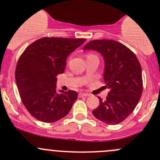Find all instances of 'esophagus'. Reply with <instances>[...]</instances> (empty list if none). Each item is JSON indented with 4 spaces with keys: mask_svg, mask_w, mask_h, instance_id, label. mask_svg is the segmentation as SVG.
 Instances as JSON below:
<instances>
[{
    "mask_svg": "<svg viewBox=\"0 0 160 160\" xmlns=\"http://www.w3.org/2000/svg\"><path fill=\"white\" fill-rule=\"evenodd\" d=\"M89 96V94L86 93V92H80V93H79V97H83V96L87 97V96Z\"/></svg>",
    "mask_w": 160,
    "mask_h": 160,
    "instance_id": "1",
    "label": "esophagus"
}]
</instances>
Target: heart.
Segmentation results:
<instances>
[{
    "label": "heart",
    "instance_id": "heart-1",
    "mask_svg": "<svg viewBox=\"0 0 160 160\" xmlns=\"http://www.w3.org/2000/svg\"><path fill=\"white\" fill-rule=\"evenodd\" d=\"M90 55H92V54H87V57H88V56H90Z\"/></svg>",
    "mask_w": 160,
    "mask_h": 160
}]
</instances>
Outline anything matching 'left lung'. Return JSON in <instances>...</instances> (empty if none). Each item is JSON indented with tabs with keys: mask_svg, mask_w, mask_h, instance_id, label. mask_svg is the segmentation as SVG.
<instances>
[{
	"mask_svg": "<svg viewBox=\"0 0 160 160\" xmlns=\"http://www.w3.org/2000/svg\"><path fill=\"white\" fill-rule=\"evenodd\" d=\"M83 49L100 52L105 60L103 79L110 89L106 99L100 97L92 115L108 124H118L134 112L143 92L142 69L134 52L123 44L111 39H96Z\"/></svg>",
	"mask_w": 160,
	"mask_h": 160,
	"instance_id": "left-lung-1",
	"label": "left lung"
}]
</instances>
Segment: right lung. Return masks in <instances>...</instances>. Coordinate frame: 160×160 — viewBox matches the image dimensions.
<instances>
[{"instance_id": "right-lung-1", "label": "right lung", "mask_w": 160, "mask_h": 160, "mask_svg": "<svg viewBox=\"0 0 160 160\" xmlns=\"http://www.w3.org/2000/svg\"><path fill=\"white\" fill-rule=\"evenodd\" d=\"M85 38L43 37L33 42L17 61L15 77L21 101L37 120L53 123L65 117L77 99L76 91L56 92V77L66 59Z\"/></svg>"}]
</instances>
